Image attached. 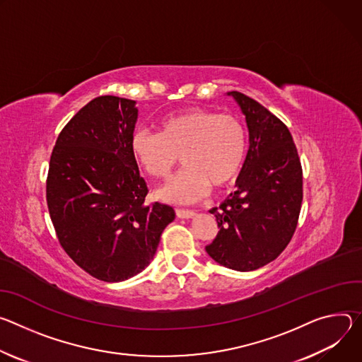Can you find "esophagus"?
Wrapping results in <instances>:
<instances>
[{
	"label": "esophagus",
	"mask_w": 362,
	"mask_h": 362,
	"mask_svg": "<svg viewBox=\"0 0 362 362\" xmlns=\"http://www.w3.org/2000/svg\"><path fill=\"white\" fill-rule=\"evenodd\" d=\"M175 213H177V217H180V218H191V217H194V216H195V213H194L192 210H182V209H177V210H175Z\"/></svg>",
	"instance_id": "esophagus-1"
}]
</instances>
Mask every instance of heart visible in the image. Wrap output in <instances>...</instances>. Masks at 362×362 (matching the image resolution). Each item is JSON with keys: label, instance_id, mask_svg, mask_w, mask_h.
Here are the masks:
<instances>
[{"label": "heart", "instance_id": "b5f03b06", "mask_svg": "<svg viewBox=\"0 0 362 362\" xmlns=\"http://www.w3.org/2000/svg\"><path fill=\"white\" fill-rule=\"evenodd\" d=\"M136 164L151 177L168 180L178 159L180 174L158 191L164 202L187 204L210 189L233 182L245 164L247 132L242 120L204 107H191L165 116L159 132L139 129L131 138Z\"/></svg>", "mask_w": 362, "mask_h": 362}]
</instances>
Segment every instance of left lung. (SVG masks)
I'll list each match as a JSON object with an SVG mask.
<instances>
[{"mask_svg":"<svg viewBox=\"0 0 362 362\" xmlns=\"http://www.w3.org/2000/svg\"><path fill=\"white\" fill-rule=\"evenodd\" d=\"M227 95L246 116L250 145L235 191L210 210L218 233L206 250L224 267L250 272L274 260L291 242L303 198L302 165L282 120L243 93Z\"/></svg>","mask_w":362,"mask_h":362,"instance_id":"obj_1","label":"left lung"}]
</instances>
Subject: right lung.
<instances>
[{"label":"right lung","mask_w":362,"mask_h":362,"mask_svg":"<svg viewBox=\"0 0 362 362\" xmlns=\"http://www.w3.org/2000/svg\"><path fill=\"white\" fill-rule=\"evenodd\" d=\"M135 103L95 98L69 120L50 156L46 197L59 242L103 282L142 272L175 218L167 204H145L148 187L131 152Z\"/></svg>","instance_id":"right-lung-1"}]
</instances>
